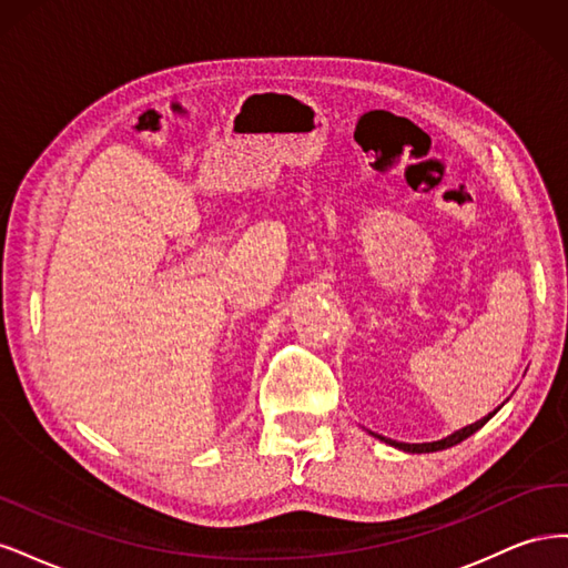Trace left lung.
<instances>
[{
    "label": "left lung",
    "instance_id": "left-lung-1",
    "mask_svg": "<svg viewBox=\"0 0 568 568\" xmlns=\"http://www.w3.org/2000/svg\"><path fill=\"white\" fill-rule=\"evenodd\" d=\"M500 409V407H497ZM495 409V412H497ZM493 412V415H495ZM493 415H488V417H484V419H478V422H474V424H469V426H464V428H459V432H455V434H450V436H445V438H440V440H434V443H398V440H390V438H384V436H376L374 434V438H379V440H384L386 445H393V448H398V450H403V453H412V455H422V453H438V450H448V448H453V445H457V443H462L464 438H469L471 434H476L480 426H484Z\"/></svg>",
    "mask_w": 568,
    "mask_h": 568
}]
</instances>
